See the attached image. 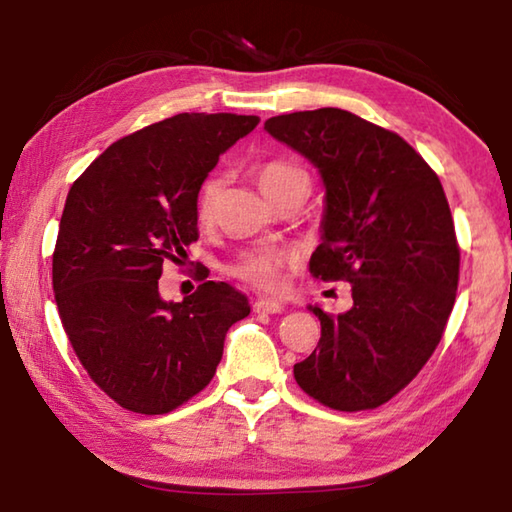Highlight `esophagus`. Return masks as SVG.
Returning a JSON list of instances; mask_svg holds the SVG:
<instances>
[{
	"instance_id": "34e87169",
	"label": "esophagus",
	"mask_w": 512,
	"mask_h": 512,
	"mask_svg": "<svg viewBox=\"0 0 512 512\" xmlns=\"http://www.w3.org/2000/svg\"><path fill=\"white\" fill-rule=\"evenodd\" d=\"M253 309L257 311V314H280L284 305H282V302H277V300L259 298V300L253 302Z\"/></svg>"
}]
</instances>
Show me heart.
I'll use <instances>...</instances> for the list:
<instances>
[{"label":"heart","mask_w":512,"mask_h":512,"mask_svg":"<svg viewBox=\"0 0 512 512\" xmlns=\"http://www.w3.org/2000/svg\"><path fill=\"white\" fill-rule=\"evenodd\" d=\"M255 178L257 185L262 187V192L275 201L284 192L298 187V185H311L309 173L300 167L296 162L289 160H266L259 162L255 167ZM223 192V176L221 173H207L203 183L196 189V216L201 223H210L216 210H219ZM296 264V255L287 248L280 246H253L239 250L237 257L228 264V273L239 277L253 287L262 291H275L282 287L284 280V268Z\"/></svg>","instance_id":"heart-1"}]
</instances>
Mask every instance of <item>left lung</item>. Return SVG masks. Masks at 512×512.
<instances>
[{"mask_svg":"<svg viewBox=\"0 0 512 512\" xmlns=\"http://www.w3.org/2000/svg\"><path fill=\"white\" fill-rule=\"evenodd\" d=\"M264 128L323 176V244L309 273L350 282L354 300L339 316L309 307L320 341L293 377L334 411L377 409L424 368L454 309L461 248L445 189L404 137L348 110L289 112Z\"/></svg>","mask_w":512,"mask_h":512,"instance_id":"obj_1","label":"left lung"}]
</instances>
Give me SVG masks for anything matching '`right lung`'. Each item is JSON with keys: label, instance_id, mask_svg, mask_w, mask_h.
I'll list each match as a JSON object with an SVG mask.
<instances>
[{"label": "right lung", "instance_id": "add662e5", "mask_svg": "<svg viewBox=\"0 0 512 512\" xmlns=\"http://www.w3.org/2000/svg\"><path fill=\"white\" fill-rule=\"evenodd\" d=\"M255 115L180 112L110 144L69 189L51 262L58 316L90 379L121 409L162 415L210 384L246 293L201 282L183 302L158 293L162 264L198 239L196 189Z\"/></svg>", "mask_w": 512, "mask_h": 512}]
</instances>
